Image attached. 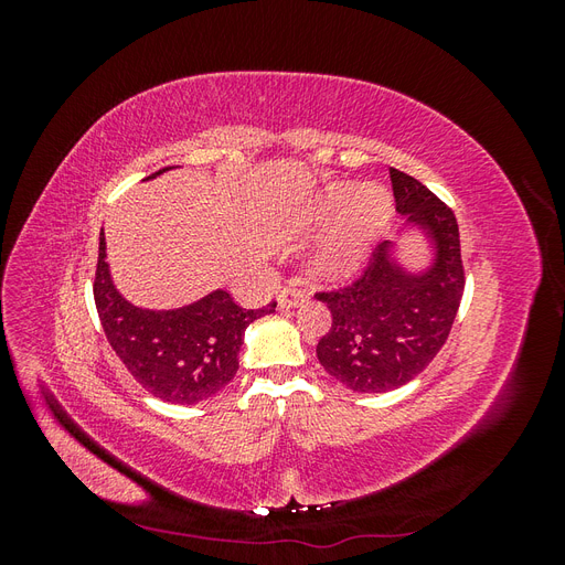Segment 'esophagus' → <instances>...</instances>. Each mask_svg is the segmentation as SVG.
<instances>
[{"instance_id": "34e87169", "label": "esophagus", "mask_w": 565, "mask_h": 565, "mask_svg": "<svg viewBox=\"0 0 565 565\" xmlns=\"http://www.w3.org/2000/svg\"><path fill=\"white\" fill-rule=\"evenodd\" d=\"M306 299H309V289H306V285H301V282L282 287L280 295H278L280 309H292V306H299V303H303Z\"/></svg>"}]
</instances>
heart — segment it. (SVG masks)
<instances>
[{"instance_id":"b5f03b06","label":"heart","mask_w":565,"mask_h":565,"mask_svg":"<svg viewBox=\"0 0 565 565\" xmlns=\"http://www.w3.org/2000/svg\"><path fill=\"white\" fill-rule=\"evenodd\" d=\"M391 214V200L377 185H337L324 195L320 221L334 224L332 241L324 247V266H347L370 249Z\"/></svg>"}]
</instances>
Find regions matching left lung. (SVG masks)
<instances>
[{"instance_id": "8db88e82", "label": "left lung", "mask_w": 565, "mask_h": 565, "mask_svg": "<svg viewBox=\"0 0 565 565\" xmlns=\"http://www.w3.org/2000/svg\"><path fill=\"white\" fill-rule=\"evenodd\" d=\"M388 174L396 210L429 228L438 254L431 270L407 276L384 243L353 280L316 292L332 313V328L316 347L318 361L361 393L398 388L434 361L448 341L467 280L455 212L415 177L393 167Z\"/></svg>"}]
</instances>
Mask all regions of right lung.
<instances>
[{
	"label": "right lung",
	"instance_id": "obj_1",
	"mask_svg": "<svg viewBox=\"0 0 565 565\" xmlns=\"http://www.w3.org/2000/svg\"><path fill=\"white\" fill-rule=\"evenodd\" d=\"M94 301L108 344L131 377L156 398L177 405L200 403L224 388L237 372L247 324L276 311V299L262 309H243L224 289L179 311L136 309L110 282L104 233Z\"/></svg>",
	"mask_w": 565,
	"mask_h": 565
}]
</instances>
